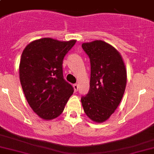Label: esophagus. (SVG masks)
<instances>
[{
    "label": "esophagus",
    "instance_id": "34e87169",
    "mask_svg": "<svg viewBox=\"0 0 154 154\" xmlns=\"http://www.w3.org/2000/svg\"><path fill=\"white\" fill-rule=\"evenodd\" d=\"M73 87H74L75 91H78V90H79V85L77 84V83H75V84L73 85Z\"/></svg>",
    "mask_w": 154,
    "mask_h": 154
}]
</instances>
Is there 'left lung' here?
<instances>
[{
	"instance_id": "obj_1",
	"label": "left lung",
	"mask_w": 154,
	"mask_h": 154,
	"mask_svg": "<svg viewBox=\"0 0 154 154\" xmlns=\"http://www.w3.org/2000/svg\"><path fill=\"white\" fill-rule=\"evenodd\" d=\"M91 60L88 94L82 97L85 113L91 120L102 123L120 105L127 84V70L120 53L104 41L82 43Z\"/></svg>"
}]
</instances>
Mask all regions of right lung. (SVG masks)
<instances>
[{
  "label": "right lung",
  "mask_w": 154,
  "mask_h": 154,
  "mask_svg": "<svg viewBox=\"0 0 154 154\" xmlns=\"http://www.w3.org/2000/svg\"><path fill=\"white\" fill-rule=\"evenodd\" d=\"M75 42L44 38L29 43L23 51L20 83L30 108L43 120L59 116L74 92L72 85L63 79L62 63Z\"/></svg>",
  "instance_id": "right-lung-1"
}]
</instances>
